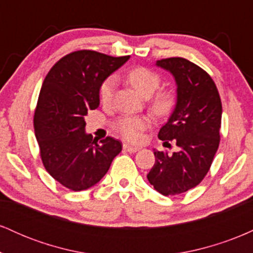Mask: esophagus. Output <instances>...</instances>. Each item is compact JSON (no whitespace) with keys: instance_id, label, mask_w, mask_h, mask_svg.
Wrapping results in <instances>:
<instances>
[{"instance_id":"34e87169","label":"esophagus","mask_w":253,"mask_h":253,"mask_svg":"<svg viewBox=\"0 0 253 253\" xmlns=\"http://www.w3.org/2000/svg\"><path fill=\"white\" fill-rule=\"evenodd\" d=\"M124 150H125V151H127V152L134 153V152H136V151H139V147H135V146H130V145L124 144Z\"/></svg>"}]
</instances>
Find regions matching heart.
Masks as SVG:
<instances>
[{
	"mask_svg": "<svg viewBox=\"0 0 253 253\" xmlns=\"http://www.w3.org/2000/svg\"><path fill=\"white\" fill-rule=\"evenodd\" d=\"M127 82L134 88L141 96L150 97L158 89L161 84V77L150 69L139 68L132 69L127 74ZM115 89V80L113 77L107 78L101 83L98 89V96L101 103L107 106L112 102ZM173 94L170 90L163 89L157 91L150 100V109L157 117H165L169 114L173 106ZM151 126V119L146 115H123L115 119L113 128L119 133L125 140L129 143H139L143 139V133Z\"/></svg>",
	"mask_w": 253,
	"mask_h": 253,
	"instance_id": "obj_1",
	"label": "heart"
}]
</instances>
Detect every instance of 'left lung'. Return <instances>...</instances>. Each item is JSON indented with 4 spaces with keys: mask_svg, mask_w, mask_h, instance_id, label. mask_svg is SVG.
Listing matches in <instances>:
<instances>
[{
    "mask_svg": "<svg viewBox=\"0 0 253 253\" xmlns=\"http://www.w3.org/2000/svg\"><path fill=\"white\" fill-rule=\"evenodd\" d=\"M177 84V102L158 138L175 141L178 152L155 151L147 179L162 195H178L200 184L213 163L220 143L222 106L215 83L203 69L181 57L157 60Z\"/></svg>",
    "mask_w": 253,
    "mask_h": 253,
    "instance_id": "1",
    "label": "left lung"
}]
</instances>
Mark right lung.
Here are the masks:
<instances>
[{"label": "right lung", "instance_id": "1", "mask_svg": "<svg viewBox=\"0 0 253 253\" xmlns=\"http://www.w3.org/2000/svg\"><path fill=\"white\" fill-rule=\"evenodd\" d=\"M129 56L81 50L66 54L43 80L34 112V132L46 171L68 189L85 190L100 182L123 150L117 139H92L84 117L100 104L98 89Z\"/></svg>", "mask_w": 253, "mask_h": 253}]
</instances>
